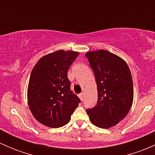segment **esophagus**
<instances>
[{"mask_svg":"<svg viewBox=\"0 0 155 155\" xmlns=\"http://www.w3.org/2000/svg\"><path fill=\"white\" fill-rule=\"evenodd\" d=\"M79 98H80V99L82 100V101H83V98H84V94L83 93H80V94H79Z\"/></svg>","mask_w":155,"mask_h":155,"instance_id":"34e87169","label":"esophagus"}]
</instances>
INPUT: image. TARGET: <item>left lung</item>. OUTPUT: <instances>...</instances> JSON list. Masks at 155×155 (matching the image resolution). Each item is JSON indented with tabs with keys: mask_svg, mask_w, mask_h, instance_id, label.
Instances as JSON below:
<instances>
[{
	"mask_svg": "<svg viewBox=\"0 0 155 155\" xmlns=\"http://www.w3.org/2000/svg\"><path fill=\"white\" fill-rule=\"evenodd\" d=\"M94 71L97 87V103L87 109L91 121L101 128H109L127 115L134 100L132 76L122 58L107 50L85 54Z\"/></svg>",
	"mask_w": 155,
	"mask_h": 155,
	"instance_id": "left-lung-1",
	"label": "left lung"
}]
</instances>
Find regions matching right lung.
Masks as SVG:
<instances>
[{
    "label": "right lung",
    "instance_id": "right-lung-1",
    "mask_svg": "<svg viewBox=\"0 0 155 155\" xmlns=\"http://www.w3.org/2000/svg\"><path fill=\"white\" fill-rule=\"evenodd\" d=\"M79 54L59 51L46 54L33 68L28 87V101L34 118L50 127L67 124L80 99L70 89L68 71Z\"/></svg>",
    "mask_w": 155,
    "mask_h": 155
}]
</instances>
